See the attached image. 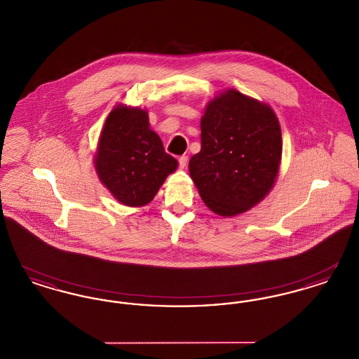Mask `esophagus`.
Masks as SVG:
<instances>
[{
  "label": "esophagus",
  "instance_id": "34e87169",
  "mask_svg": "<svg viewBox=\"0 0 359 359\" xmlns=\"http://www.w3.org/2000/svg\"><path fill=\"white\" fill-rule=\"evenodd\" d=\"M187 163L188 156L183 154V156L179 157V165H180V168H186V167H187Z\"/></svg>",
  "mask_w": 359,
  "mask_h": 359
}]
</instances>
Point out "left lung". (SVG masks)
<instances>
[{"instance_id": "obj_1", "label": "left lung", "mask_w": 359, "mask_h": 359, "mask_svg": "<svg viewBox=\"0 0 359 359\" xmlns=\"http://www.w3.org/2000/svg\"><path fill=\"white\" fill-rule=\"evenodd\" d=\"M202 148L188 168L205 205L234 217L273 188L283 154L272 107L230 88L214 97L201 120Z\"/></svg>"}]
</instances>
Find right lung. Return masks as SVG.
<instances>
[{
	"mask_svg": "<svg viewBox=\"0 0 359 359\" xmlns=\"http://www.w3.org/2000/svg\"><path fill=\"white\" fill-rule=\"evenodd\" d=\"M94 164L103 186L130 207L148 205L177 168V160L165 154L149 128L148 111L125 104L116 106L104 121Z\"/></svg>",
	"mask_w": 359,
	"mask_h": 359,
	"instance_id": "1",
	"label": "right lung"
}]
</instances>
